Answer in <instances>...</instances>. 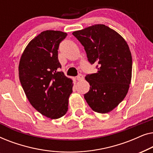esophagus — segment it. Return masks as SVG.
<instances>
[{"instance_id": "34e87169", "label": "esophagus", "mask_w": 153, "mask_h": 153, "mask_svg": "<svg viewBox=\"0 0 153 153\" xmlns=\"http://www.w3.org/2000/svg\"><path fill=\"white\" fill-rule=\"evenodd\" d=\"M83 79H84V78H83V76L82 74H79L78 76H76V79H77V80H78V81H79L83 80Z\"/></svg>"}]
</instances>
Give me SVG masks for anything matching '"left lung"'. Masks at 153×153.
<instances>
[{"instance_id":"8db88e82","label":"left lung","mask_w":153,"mask_h":153,"mask_svg":"<svg viewBox=\"0 0 153 153\" xmlns=\"http://www.w3.org/2000/svg\"><path fill=\"white\" fill-rule=\"evenodd\" d=\"M83 47L97 72L88 74L90 90L84 95L94 111L106 114L124 100L131 83L132 58L129 46L116 31L95 24L72 33Z\"/></svg>"}]
</instances>
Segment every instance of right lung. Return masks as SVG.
Masks as SVG:
<instances>
[{
	"label": "right lung",
	"instance_id": "add662e5",
	"mask_svg": "<svg viewBox=\"0 0 153 153\" xmlns=\"http://www.w3.org/2000/svg\"><path fill=\"white\" fill-rule=\"evenodd\" d=\"M67 33L45 30L25 48L19 65V76L28 101L47 118L58 119L66 114L72 80L65 76L58 58L60 42Z\"/></svg>",
	"mask_w": 153,
	"mask_h": 153
}]
</instances>
